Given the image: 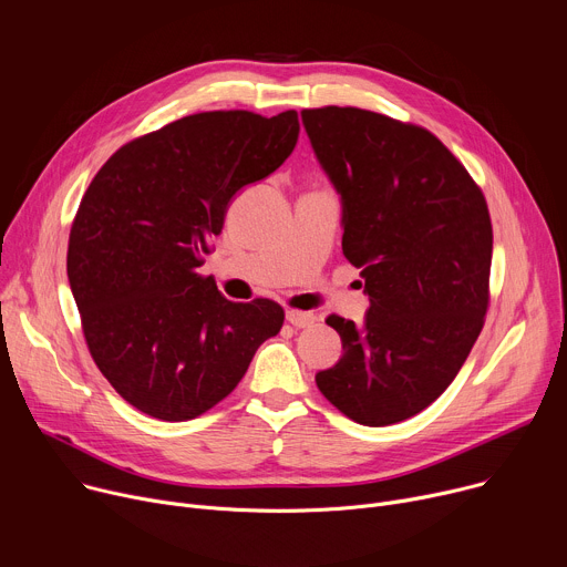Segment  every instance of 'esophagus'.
I'll list each match as a JSON object with an SVG mask.
<instances>
[{
	"instance_id": "esophagus-1",
	"label": "esophagus",
	"mask_w": 567,
	"mask_h": 567,
	"mask_svg": "<svg viewBox=\"0 0 567 567\" xmlns=\"http://www.w3.org/2000/svg\"><path fill=\"white\" fill-rule=\"evenodd\" d=\"M285 316L293 328H309L311 322L316 320V316L311 311H298V309H287Z\"/></svg>"
}]
</instances>
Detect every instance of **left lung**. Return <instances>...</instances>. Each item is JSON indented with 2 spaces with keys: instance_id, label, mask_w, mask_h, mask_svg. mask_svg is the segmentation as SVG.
<instances>
[{
  "instance_id": "1",
  "label": "left lung",
  "mask_w": 567,
  "mask_h": 567,
  "mask_svg": "<svg viewBox=\"0 0 567 567\" xmlns=\"http://www.w3.org/2000/svg\"><path fill=\"white\" fill-rule=\"evenodd\" d=\"M300 116L341 197L343 254L361 269L370 300L359 328L328 318L346 352L316 385L363 426L396 424L451 385L484 326L489 208L424 127L334 105Z\"/></svg>"
}]
</instances>
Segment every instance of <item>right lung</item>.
Segmentation results:
<instances>
[{"label":"right lung","mask_w":567,"mask_h":567,"mask_svg":"<svg viewBox=\"0 0 567 567\" xmlns=\"http://www.w3.org/2000/svg\"><path fill=\"white\" fill-rule=\"evenodd\" d=\"M298 132L293 110L184 116L116 150L80 202L71 293L99 370L141 413H206L280 332L278 302H233L199 267L233 197L278 171Z\"/></svg>","instance_id":"add662e5"}]
</instances>
